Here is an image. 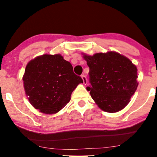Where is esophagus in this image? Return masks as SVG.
I'll return each mask as SVG.
<instances>
[{
	"label": "esophagus",
	"mask_w": 157,
	"mask_h": 157,
	"mask_svg": "<svg viewBox=\"0 0 157 157\" xmlns=\"http://www.w3.org/2000/svg\"><path fill=\"white\" fill-rule=\"evenodd\" d=\"M81 78L83 79V84H86L87 83V78H86V76H84V75H82L81 76Z\"/></svg>",
	"instance_id": "1"
}]
</instances>
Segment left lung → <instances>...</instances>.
Returning a JSON list of instances; mask_svg holds the SVG:
<instances>
[{"label": "left lung", "mask_w": 157, "mask_h": 157, "mask_svg": "<svg viewBox=\"0 0 157 157\" xmlns=\"http://www.w3.org/2000/svg\"><path fill=\"white\" fill-rule=\"evenodd\" d=\"M89 67L86 89L101 110L109 113L121 111L136 91L137 68L128 58L114 51L83 54Z\"/></svg>", "instance_id": "8db88e82"}]
</instances>
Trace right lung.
Masks as SVG:
<instances>
[{"label": "right lung", "instance_id": "1", "mask_svg": "<svg viewBox=\"0 0 157 157\" xmlns=\"http://www.w3.org/2000/svg\"><path fill=\"white\" fill-rule=\"evenodd\" d=\"M23 81L31 104L48 114L61 111L69 102L73 91L83 83L61 54H44L30 61Z\"/></svg>", "mask_w": 157, "mask_h": 157}]
</instances>
